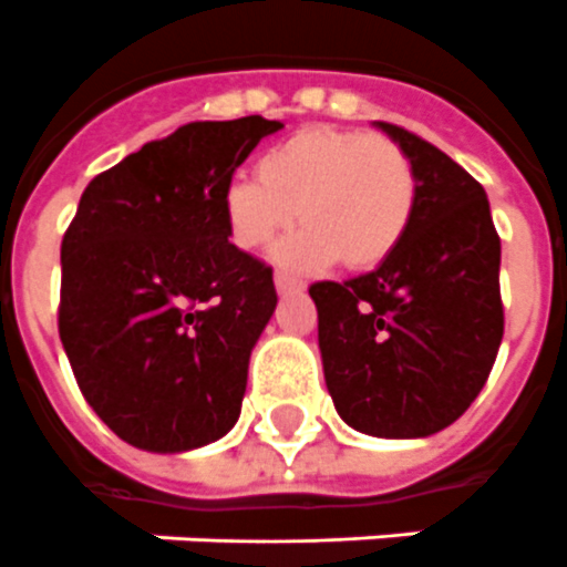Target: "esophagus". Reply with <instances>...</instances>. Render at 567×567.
Returning a JSON list of instances; mask_svg holds the SVG:
<instances>
[{"label":"esophagus","mask_w":567,"mask_h":567,"mask_svg":"<svg viewBox=\"0 0 567 567\" xmlns=\"http://www.w3.org/2000/svg\"><path fill=\"white\" fill-rule=\"evenodd\" d=\"M275 289H278V296H298V292H305V284L278 271L275 275Z\"/></svg>","instance_id":"1"}]
</instances>
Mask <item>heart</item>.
Returning <instances> with one entry per match:
<instances>
[{
	"label": "heart",
	"instance_id": "1",
	"mask_svg": "<svg viewBox=\"0 0 567 567\" xmlns=\"http://www.w3.org/2000/svg\"><path fill=\"white\" fill-rule=\"evenodd\" d=\"M257 172L230 178L221 193L230 239L255 251L298 210L307 225L271 251L292 271H321L339 257L351 269H371L401 246L415 210L410 157L362 131H298L271 146Z\"/></svg>",
	"mask_w": 567,
	"mask_h": 567
}]
</instances>
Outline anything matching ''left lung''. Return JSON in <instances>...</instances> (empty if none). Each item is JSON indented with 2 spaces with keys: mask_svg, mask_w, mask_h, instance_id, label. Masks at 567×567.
Returning a JSON list of instances; mask_svg holds the SVG:
<instances>
[{
  "mask_svg": "<svg viewBox=\"0 0 567 567\" xmlns=\"http://www.w3.org/2000/svg\"><path fill=\"white\" fill-rule=\"evenodd\" d=\"M412 163L401 246L346 284L321 280L324 383L339 419L378 439H424L480 395L504 339L501 239L486 189L410 131L374 122Z\"/></svg>",
  "mask_w": 567,
  "mask_h": 567,
  "instance_id": "1",
  "label": "left lung"
}]
</instances>
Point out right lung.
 <instances>
[{"label": "right lung", "mask_w": 567, "mask_h": 567, "mask_svg": "<svg viewBox=\"0 0 567 567\" xmlns=\"http://www.w3.org/2000/svg\"><path fill=\"white\" fill-rule=\"evenodd\" d=\"M284 122H189L90 181L61 246L63 351L128 445L187 454L239 419L278 307L271 269L228 243L221 193Z\"/></svg>", "instance_id": "1"}]
</instances>
